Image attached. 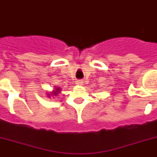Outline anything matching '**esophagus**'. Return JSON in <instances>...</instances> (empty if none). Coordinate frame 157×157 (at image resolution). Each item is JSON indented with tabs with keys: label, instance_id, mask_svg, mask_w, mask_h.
I'll list each match as a JSON object with an SVG mask.
<instances>
[{
	"label": "esophagus",
	"instance_id": "esophagus-1",
	"mask_svg": "<svg viewBox=\"0 0 157 157\" xmlns=\"http://www.w3.org/2000/svg\"><path fill=\"white\" fill-rule=\"evenodd\" d=\"M76 84L79 85V86H82L84 84V81H82V80H78V81H76Z\"/></svg>",
	"mask_w": 157,
	"mask_h": 157
}]
</instances>
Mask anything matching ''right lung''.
<instances>
[{
	"instance_id": "add662e5",
	"label": "right lung",
	"mask_w": 157,
	"mask_h": 157,
	"mask_svg": "<svg viewBox=\"0 0 157 157\" xmlns=\"http://www.w3.org/2000/svg\"><path fill=\"white\" fill-rule=\"evenodd\" d=\"M59 91H61V90H60V89H59V88H55V90H54V92H53V94H54V96H56L57 94H58V93H59Z\"/></svg>"
}]
</instances>
